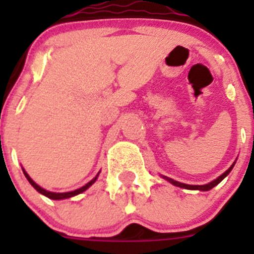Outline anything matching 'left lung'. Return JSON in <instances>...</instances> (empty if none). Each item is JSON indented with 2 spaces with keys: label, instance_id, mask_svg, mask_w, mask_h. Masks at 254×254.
Listing matches in <instances>:
<instances>
[{
  "label": "left lung",
  "instance_id": "left-lung-1",
  "mask_svg": "<svg viewBox=\"0 0 254 254\" xmlns=\"http://www.w3.org/2000/svg\"><path fill=\"white\" fill-rule=\"evenodd\" d=\"M233 167H234V165H232V167L229 168V169L226 170V172L224 173V174H221V176H220L219 178H216V179H215V181H212V182H211V183H208V185H205V186H190V185H185V183H179V182L173 181V179H169V178H167V177H165V178H167L168 181L170 182V183H173V185H174V186H178V187H181V188H187V190H211V188H214L215 186H217V185H219L220 182L223 181V179L225 178L226 176H228L229 173H230V170L233 169Z\"/></svg>",
  "mask_w": 254,
  "mask_h": 254
}]
</instances>
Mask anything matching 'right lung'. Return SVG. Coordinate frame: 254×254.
Returning <instances> with one entry per match:
<instances>
[{"label": "right lung", "instance_id": "right-lung-1", "mask_svg": "<svg viewBox=\"0 0 254 254\" xmlns=\"http://www.w3.org/2000/svg\"><path fill=\"white\" fill-rule=\"evenodd\" d=\"M22 172H24V174H25V177H26V179H28V181H29V183H30V185L33 186V187H34L35 190H37L38 192H39V193L44 194V196H47V197H48V198H52V199H64V198H69V197L76 196V194L81 193V192H84V190H86L87 188L90 187V186L93 185L94 182L96 181V178H98V176H96L95 178L93 179V181H90V182H89V183H87V185H85L84 187L78 188V190H72V192H66V193H55V192H49V190H43V188L40 187V186H38L37 183H35V182L33 181V179L30 178V177L28 176V173H26L25 170H22Z\"/></svg>", "mask_w": 254, "mask_h": 254}]
</instances>
